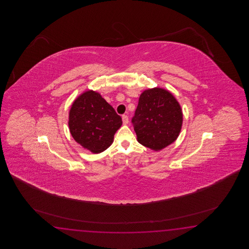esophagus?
I'll return each instance as SVG.
<instances>
[{"label": "esophagus", "mask_w": 249, "mask_h": 249, "mask_svg": "<svg viewBox=\"0 0 249 249\" xmlns=\"http://www.w3.org/2000/svg\"><path fill=\"white\" fill-rule=\"evenodd\" d=\"M123 123H124V124H127L128 122H129V118L127 117L126 115H124L122 117Z\"/></svg>", "instance_id": "1"}]
</instances>
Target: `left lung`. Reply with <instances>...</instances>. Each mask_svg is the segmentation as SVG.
<instances>
[{
    "label": "left lung",
    "instance_id": "1",
    "mask_svg": "<svg viewBox=\"0 0 249 249\" xmlns=\"http://www.w3.org/2000/svg\"><path fill=\"white\" fill-rule=\"evenodd\" d=\"M132 123L138 142L159 151L179 136L182 125L181 107L168 90L148 89L140 96Z\"/></svg>",
    "mask_w": 249,
    "mask_h": 249
}]
</instances>
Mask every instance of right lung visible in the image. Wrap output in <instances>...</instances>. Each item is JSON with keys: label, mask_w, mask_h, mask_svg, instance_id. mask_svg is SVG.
Instances as JSON below:
<instances>
[{"label": "right lung", "mask_w": 249, "mask_h": 249, "mask_svg": "<svg viewBox=\"0 0 249 249\" xmlns=\"http://www.w3.org/2000/svg\"><path fill=\"white\" fill-rule=\"evenodd\" d=\"M122 118L100 93L89 90L75 99L69 111V131L74 141L92 153L106 150L122 125Z\"/></svg>", "instance_id": "right-lung-1"}]
</instances>
